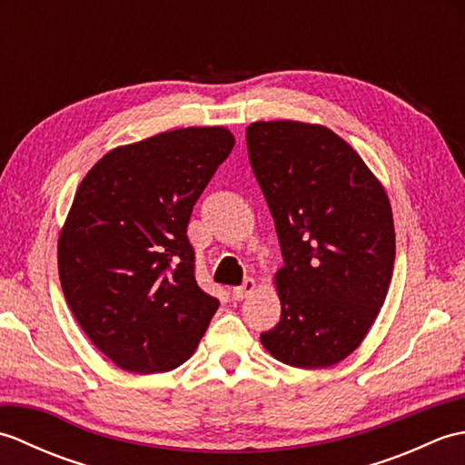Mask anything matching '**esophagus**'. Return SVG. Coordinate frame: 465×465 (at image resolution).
<instances>
[{
  "label": "esophagus",
  "instance_id": "esophagus-1",
  "mask_svg": "<svg viewBox=\"0 0 465 465\" xmlns=\"http://www.w3.org/2000/svg\"><path fill=\"white\" fill-rule=\"evenodd\" d=\"M255 288H258V283H255V280L248 278L242 285H238V288L232 290L233 300H238V302L245 300V298H248V295H252L255 292Z\"/></svg>",
  "mask_w": 465,
  "mask_h": 465
}]
</instances>
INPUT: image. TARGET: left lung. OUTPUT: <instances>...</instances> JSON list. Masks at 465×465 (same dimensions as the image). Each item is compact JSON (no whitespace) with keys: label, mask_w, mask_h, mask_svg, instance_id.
Returning a JSON list of instances; mask_svg holds the SVG:
<instances>
[{"label":"left lung","mask_w":465,"mask_h":465,"mask_svg":"<svg viewBox=\"0 0 465 465\" xmlns=\"http://www.w3.org/2000/svg\"><path fill=\"white\" fill-rule=\"evenodd\" d=\"M250 163L275 222L282 318L260 335L275 360L330 368L360 348L396 260L390 197L360 153L320 124L253 122Z\"/></svg>","instance_id":"1"}]
</instances>
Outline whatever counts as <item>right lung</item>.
<instances>
[{"instance_id":"1","label":"right lung","mask_w":465,"mask_h":465,"mask_svg":"<svg viewBox=\"0 0 465 465\" xmlns=\"http://www.w3.org/2000/svg\"><path fill=\"white\" fill-rule=\"evenodd\" d=\"M233 143L222 125L162 132L107 152L77 187L57 240L59 282L117 368L175 370L220 308L195 282L187 222Z\"/></svg>"}]
</instances>
